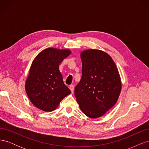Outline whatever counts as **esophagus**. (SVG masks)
Returning <instances> with one entry per match:
<instances>
[{"instance_id":"esophagus-1","label":"esophagus","mask_w":149,"mask_h":149,"mask_svg":"<svg viewBox=\"0 0 149 149\" xmlns=\"http://www.w3.org/2000/svg\"><path fill=\"white\" fill-rule=\"evenodd\" d=\"M70 90H71V93H73L74 92V85H70Z\"/></svg>"}]
</instances>
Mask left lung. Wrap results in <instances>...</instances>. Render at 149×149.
<instances>
[{"instance_id": "8db88e82", "label": "left lung", "mask_w": 149, "mask_h": 149, "mask_svg": "<svg viewBox=\"0 0 149 149\" xmlns=\"http://www.w3.org/2000/svg\"><path fill=\"white\" fill-rule=\"evenodd\" d=\"M80 56L82 76L74 89L76 101L86 116L100 118L118 100L122 84L119 71L112 58L100 49H88Z\"/></svg>"}]
</instances>
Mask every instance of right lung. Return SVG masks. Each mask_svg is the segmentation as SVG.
<instances>
[{"label":"right lung","instance_id":"right-lung-1","mask_svg":"<svg viewBox=\"0 0 149 149\" xmlns=\"http://www.w3.org/2000/svg\"><path fill=\"white\" fill-rule=\"evenodd\" d=\"M71 53L67 49L48 48L35 58L25 82V91L36 107L52 111L71 93L59 70L60 64Z\"/></svg>","mask_w":149,"mask_h":149}]
</instances>
